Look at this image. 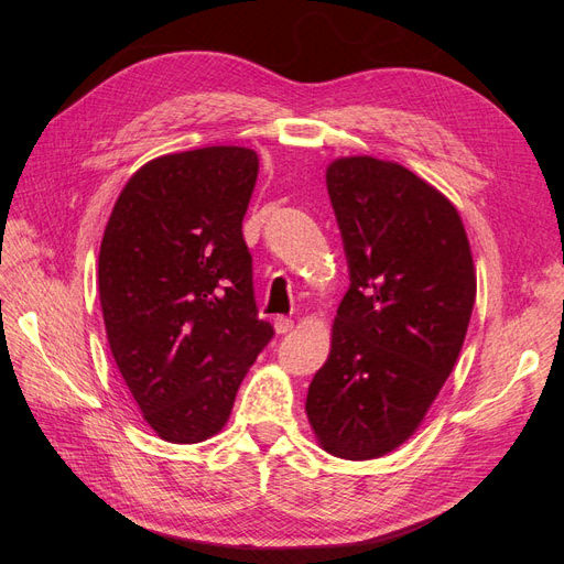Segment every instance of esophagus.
Listing matches in <instances>:
<instances>
[{"label":"esophagus","instance_id":"esophagus-1","mask_svg":"<svg viewBox=\"0 0 564 564\" xmlns=\"http://www.w3.org/2000/svg\"><path fill=\"white\" fill-rule=\"evenodd\" d=\"M272 324H275V332L278 334H286L294 329V319L292 317H284V315H278L275 319H272Z\"/></svg>","mask_w":564,"mask_h":564}]
</instances>
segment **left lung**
I'll use <instances>...</instances> for the list:
<instances>
[{"instance_id":"1","label":"left lung","mask_w":564,"mask_h":564,"mask_svg":"<svg viewBox=\"0 0 564 564\" xmlns=\"http://www.w3.org/2000/svg\"><path fill=\"white\" fill-rule=\"evenodd\" d=\"M350 286L305 414L322 449L377 458L412 437L452 373L475 303L470 245L454 204L373 158L327 166Z\"/></svg>"}]
</instances>
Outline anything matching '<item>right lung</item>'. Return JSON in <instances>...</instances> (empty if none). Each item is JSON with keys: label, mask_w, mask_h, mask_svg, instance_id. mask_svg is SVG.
<instances>
[{"label": "right lung", "mask_w": 564, "mask_h": 564, "mask_svg": "<svg viewBox=\"0 0 564 564\" xmlns=\"http://www.w3.org/2000/svg\"><path fill=\"white\" fill-rule=\"evenodd\" d=\"M259 176L249 148L148 162L119 193L98 253L108 344L148 425L193 445L224 429L275 336L253 299L242 220Z\"/></svg>", "instance_id": "add662e5"}]
</instances>
